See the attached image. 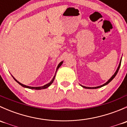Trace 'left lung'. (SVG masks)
Wrapping results in <instances>:
<instances>
[{
    "mask_svg": "<svg viewBox=\"0 0 127 127\" xmlns=\"http://www.w3.org/2000/svg\"><path fill=\"white\" fill-rule=\"evenodd\" d=\"M121 61H122V58H121V60H120V63H119V65L118 67H117V70H116V72H115L114 74V75H112V76L110 78V79H109L108 80H107V82H106L105 83V84H104L103 85H100V86H98V87H88L83 86V85H80V86H82V87L83 88H87V89H95V88H101V87H102L104 86V85H107V84H108L110 82H111V80H112V79H113L115 77H116V75H117V72H118V71H119V68H120V64H121Z\"/></svg>",
    "mask_w": 127,
    "mask_h": 127,
    "instance_id": "obj_1",
    "label": "left lung"
}]
</instances>
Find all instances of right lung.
Returning a JSON list of instances; mask_svg holds the SVG:
<instances>
[{
    "label": "right lung",
    "instance_id": "obj_1",
    "mask_svg": "<svg viewBox=\"0 0 127 127\" xmlns=\"http://www.w3.org/2000/svg\"><path fill=\"white\" fill-rule=\"evenodd\" d=\"M63 61H61V62H60V64H59L58 65L57 68H56V70L55 74L54 77H53V79H52V80H51V81L49 83H48V84H46V85H43V86H42V87H29V86H27V85H23V84H21V83H20V82H19L18 81V80H16V79H15V78L13 77V76L12 75H12L13 78V79H15V81L17 82L18 83V84H20V85H21V86L23 87H24V88H29V89H34V90H42V89H45V88H48L49 86H50L51 84H52V83L53 82V81H54V80H55V75H56V72H57V70L59 68H60V67L61 66V64H63Z\"/></svg>",
    "mask_w": 127,
    "mask_h": 127
}]
</instances>
